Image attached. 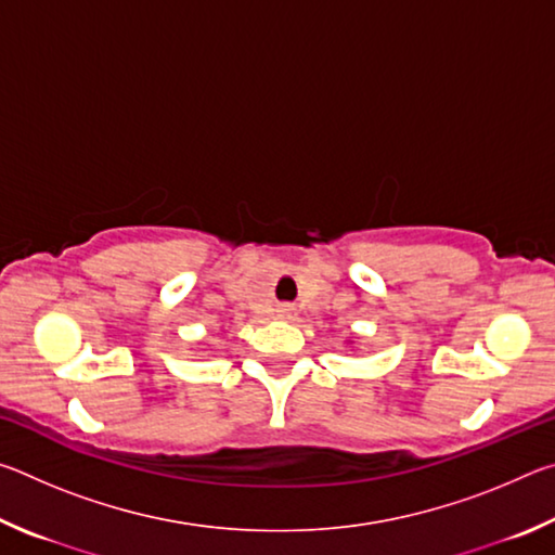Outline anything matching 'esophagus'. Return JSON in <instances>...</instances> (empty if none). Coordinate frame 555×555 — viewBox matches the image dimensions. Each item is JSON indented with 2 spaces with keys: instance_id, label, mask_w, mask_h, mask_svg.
<instances>
[{
  "instance_id": "obj_1",
  "label": "esophagus",
  "mask_w": 555,
  "mask_h": 555,
  "mask_svg": "<svg viewBox=\"0 0 555 555\" xmlns=\"http://www.w3.org/2000/svg\"><path fill=\"white\" fill-rule=\"evenodd\" d=\"M291 311H294V308H291V306H279V315L281 318H288Z\"/></svg>"
}]
</instances>
